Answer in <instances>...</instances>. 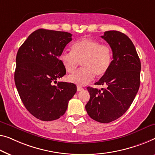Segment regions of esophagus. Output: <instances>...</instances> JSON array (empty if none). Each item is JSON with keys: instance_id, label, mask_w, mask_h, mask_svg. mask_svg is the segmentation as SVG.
<instances>
[{"instance_id": "34e87169", "label": "esophagus", "mask_w": 155, "mask_h": 155, "mask_svg": "<svg viewBox=\"0 0 155 155\" xmlns=\"http://www.w3.org/2000/svg\"><path fill=\"white\" fill-rule=\"evenodd\" d=\"M84 90V88H83L82 87H80V86H77V91L79 92V91H81Z\"/></svg>"}]
</instances>
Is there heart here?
<instances>
[{"mask_svg":"<svg viewBox=\"0 0 155 155\" xmlns=\"http://www.w3.org/2000/svg\"><path fill=\"white\" fill-rule=\"evenodd\" d=\"M60 62L67 72L73 73L81 62L82 70L68 77V81L78 85H85L94 79L95 74L101 77L109 70L112 62V51L109 46L100 45L98 41L83 38L75 41L71 52L60 55Z\"/></svg>","mask_w":155,"mask_h":155,"instance_id":"b5f03b06","label":"heart"}]
</instances>
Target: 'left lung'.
Instances as JSON below:
<instances>
[{"label": "left lung", "instance_id": "8db88e82", "mask_svg": "<svg viewBox=\"0 0 155 155\" xmlns=\"http://www.w3.org/2000/svg\"><path fill=\"white\" fill-rule=\"evenodd\" d=\"M101 37L111 48L113 61L106 74L95 83L107 87H87L91 97L85 109L94 120L108 123L121 117L132 104L139 89L141 64L134 45L126 35L109 31Z\"/></svg>", "mask_w": 155, "mask_h": 155}]
</instances>
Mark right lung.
Wrapping results in <instances>:
<instances>
[{
  "label": "right lung",
  "mask_w": 155,
  "mask_h": 155,
  "mask_svg": "<svg viewBox=\"0 0 155 155\" xmlns=\"http://www.w3.org/2000/svg\"><path fill=\"white\" fill-rule=\"evenodd\" d=\"M71 41V33L41 28L30 35L18 50L16 87L26 109L40 120L63 115L77 92L71 83L54 85L66 74L58 58Z\"/></svg>",
  "instance_id": "right-lung-1"
}]
</instances>
